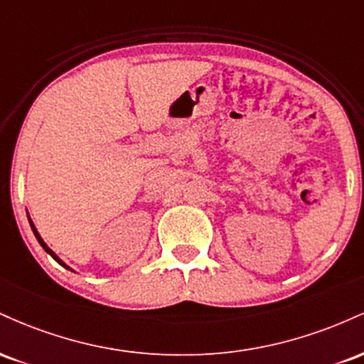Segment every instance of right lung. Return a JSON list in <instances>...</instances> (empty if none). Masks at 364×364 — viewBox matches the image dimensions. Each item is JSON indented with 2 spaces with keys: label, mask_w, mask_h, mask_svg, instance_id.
<instances>
[{
  "label": "right lung",
  "mask_w": 364,
  "mask_h": 364,
  "mask_svg": "<svg viewBox=\"0 0 364 364\" xmlns=\"http://www.w3.org/2000/svg\"><path fill=\"white\" fill-rule=\"evenodd\" d=\"M27 217H28V224H31L32 231H34V235H36V237H37V241H39V245H41V246H43V248H44V252H46V253H49V255H51V257L54 258V260H56L58 263H60V265H63V267H65V269L72 270V269H70V267H68V265H66V263H65V262H63V260H61V258H60V257H58V255H56V253H54V252H53V250H51V248H49V246H48V245H46V243H44V240H43V237H41V235H39V231H37V229H36V225H34V223H32L31 215H28V214H27ZM73 272H75V270H73Z\"/></svg>",
  "instance_id": "add662e5"
}]
</instances>
